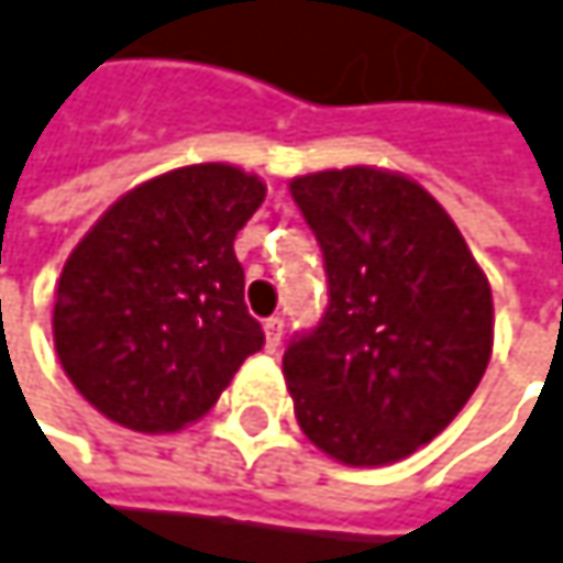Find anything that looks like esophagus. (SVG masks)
<instances>
[{"mask_svg": "<svg viewBox=\"0 0 563 563\" xmlns=\"http://www.w3.org/2000/svg\"><path fill=\"white\" fill-rule=\"evenodd\" d=\"M280 339H283V319L280 316H271V319L264 322V349H267V352H277V349H280Z\"/></svg>", "mask_w": 563, "mask_h": 563, "instance_id": "1", "label": "esophagus"}]
</instances>
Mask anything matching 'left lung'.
<instances>
[{
  "instance_id": "1",
  "label": "left lung",
  "mask_w": 563,
  "mask_h": 563,
  "mask_svg": "<svg viewBox=\"0 0 563 563\" xmlns=\"http://www.w3.org/2000/svg\"><path fill=\"white\" fill-rule=\"evenodd\" d=\"M329 274V309L283 355L299 430L342 466H388L430 443L486 375L496 312L446 208L404 172L289 178Z\"/></svg>"
}]
</instances>
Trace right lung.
<instances>
[{
	"instance_id": "add662e5",
	"label": "right lung",
	"mask_w": 563,
	"mask_h": 563,
	"mask_svg": "<svg viewBox=\"0 0 563 563\" xmlns=\"http://www.w3.org/2000/svg\"><path fill=\"white\" fill-rule=\"evenodd\" d=\"M264 198L254 172L181 166L123 191L77 241L55 286L52 335L93 410L136 433H175L264 345L234 257Z\"/></svg>"
}]
</instances>
